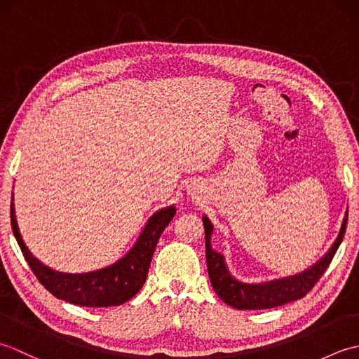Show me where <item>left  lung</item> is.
Returning <instances> with one entry per match:
<instances>
[{
  "label": "left lung",
  "instance_id": "left-lung-1",
  "mask_svg": "<svg viewBox=\"0 0 359 359\" xmlns=\"http://www.w3.org/2000/svg\"><path fill=\"white\" fill-rule=\"evenodd\" d=\"M205 226V253H207V266L211 285L215 288L217 296L228 306L238 310H264L284 306V304L293 302L306 296L311 288L316 285V282L321 279L325 273L327 266L330 265L332 259L337 253L339 243L342 242L347 226V215L342 222L338 239L334 241L332 248L329 250L321 261H318L311 269L296 276L269 282L262 285H250L231 278L228 273L222 255L211 250L210 238L212 233V225L207 217H203Z\"/></svg>",
  "mask_w": 359,
  "mask_h": 359
}]
</instances>
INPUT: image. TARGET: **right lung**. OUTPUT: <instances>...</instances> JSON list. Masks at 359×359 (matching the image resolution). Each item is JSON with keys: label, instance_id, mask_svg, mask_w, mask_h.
<instances>
[{"label": "right lung", "instance_id": "1", "mask_svg": "<svg viewBox=\"0 0 359 359\" xmlns=\"http://www.w3.org/2000/svg\"><path fill=\"white\" fill-rule=\"evenodd\" d=\"M175 215L174 207L160 210L152 216L137 241L134 248L120 262L108 269L86 273V274H66L53 271L43 265L27 250L15 219L13 203L11 205V225L15 239L22 251V256L32 269L41 285L58 299L75 304L81 307H111L120 306L131 299L140 292L148 276L152 255L157 242L166 225Z\"/></svg>", "mask_w": 359, "mask_h": 359}]
</instances>
